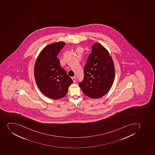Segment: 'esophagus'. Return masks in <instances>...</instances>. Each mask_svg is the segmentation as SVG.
Here are the masks:
<instances>
[{
	"instance_id": "34e87169",
	"label": "esophagus",
	"mask_w": 155,
	"mask_h": 155,
	"mask_svg": "<svg viewBox=\"0 0 155 155\" xmlns=\"http://www.w3.org/2000/svg\"><path fill=\"white\" fill-rule=\"evenodd\" d=\"M72 79L73 81V82H74V83L75 82V81H76L75 77H72Z\"/></svg>"
}]
</instances>
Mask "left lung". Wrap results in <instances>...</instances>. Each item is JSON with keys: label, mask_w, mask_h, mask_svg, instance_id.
<instances>
[{"label": "left lung", "mask_w": 155, "mask_h": 155, "mask_svg": "<svg viewBox=\"0 0 155 155\" xmlns=\"http://www.w3.org/2000/svg\"><path fill=\"white\" fill-rule=\"evenodd\" d=\"M84 71L79 86L85 95L98 99L110 89L115 78L114 62L108 50L99 43L92 46Z\"/></svg>", "instance_id": "obj_1"}]
</instances>
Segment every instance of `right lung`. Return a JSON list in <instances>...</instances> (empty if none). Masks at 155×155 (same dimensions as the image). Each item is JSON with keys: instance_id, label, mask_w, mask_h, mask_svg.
I'll return each instance as SVG.
<instances>
[{"instance_id": "right-lung-1", "label": "right lung", "mask_w": 155, "mask_h": 155, "mask_svg": "<svg viewBox=\"0 0 155 155\" xmlns=\"http://www.w3.org/2000/svg\"><path fill=\"white\" fill-rule=\"evenodd\" d=\"M65 45L63 41L44 47L39 54L34 68V78L41 92L48 98L58 100L65 96L73 80L60 67L57 57Z\"/></svg>"}]
</instances>
